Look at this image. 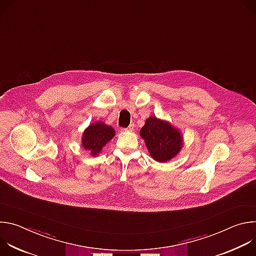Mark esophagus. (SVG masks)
<instances>
[{
    "instance_id": "obj_1",
    "label": "esophagus",
    "mask_w": 256,
    "mask_h": 256,
    "mask_svg": "<svg viewBox=\"0 0 256 256\" xmlns=\"http://www.w3.org/2000/svg\"><path fill=\"white\" fill-rule=\"evenodd\" d=\"M134 130V124H130L126 128H124V130H130V132H132Z\"/></svg>"
}]
</instances>
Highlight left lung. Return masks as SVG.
<instances>
[{
    "label": "left lung",
    "mask_w": 256,
    "mask_h": 256,
    "mask_svg": "<svg viewBox=\"0 0 256 256\" xmlns=\"http://www.w3.org/2000/svg\"><path fill=\"white\" fill-rule=\"evenodd\" d=\"M140 136L144 140L150 156L157 162L170 161L184 147V136L181 132L169 122L152 116L146 120L140 130Z\"/></svg>",
    "instance_id": "1"
}]
</instances>
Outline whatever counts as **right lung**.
<instances>
[{
	"label": "right lung",
	"mask_w": 256,
	"mask_h": 256,
	"mask_svg": "<svg viewBox=\"0 0 256 256\" xmlns=\"http://www.w3.org/2000/svg\"><path fill=\"white\" fill-rule=\"evenodd\" d=\"M116 136V130L112 126L103 122L90 124L85 128L82 136V147L89 151L91 156H98L104 148V146L110 142Z\"/></svg>",
	"instance_id": "right-lung-1"
}]
</instances>
